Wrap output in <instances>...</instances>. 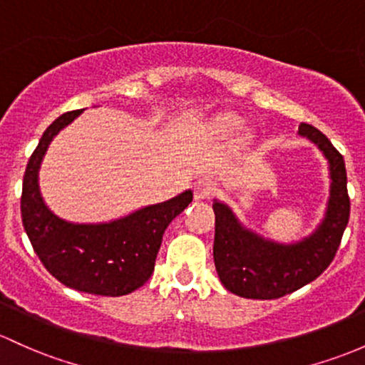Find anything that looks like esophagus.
Listing matches in <instances>:
<instances>
[{"label":"esophagus","mask_w":365,"mask_h":365,"mask_svg":"<svg viewBox=\"0 0 365 365\" xmlns=\"http://www.w3.org/2000/svg\"><path fill=\"white\" fill-rule=\"evenodd\" d=\"M215 195V184L209 179H202L195 186V198L203 200V198H212Z\"/></svg>","instance_id":"34e87169"}]
</instances>
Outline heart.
Masks as SVG:
<instances>
[{"label": "heart", "mask_w": 365, "mask_h": 365, "mask_svg": "<svg viewBox=\"0 0 365 365\" xmlns=\"http://www.w3.org/2000/svg\"><path fill=\"white\" fill-rule=\"evenodd\" d=\"M237 125H238V121L235 118H226V121H225V127H228V128L237 127Z\"/></svg>", "instance_id": "b5f03b06"}]
</instances>
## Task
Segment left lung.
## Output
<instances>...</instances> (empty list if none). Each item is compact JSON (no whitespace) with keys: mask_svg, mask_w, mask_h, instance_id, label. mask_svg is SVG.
Masks as SVG:
<instances>
[{"mask_svg":"<svg viewBox=\"0 0 365 365\" xmlns=\"http://www.w3.org/2000/svg\"><path fill=\"white\" fill-rule=\"evenodd\" d=\"M299 134L324 151L331 167V198L320 228L294 245L262 240L238 225L231 210L214 203V262L222 285L249 299H277L322 275L338 252L343 231L350 219L346 167L343 155L313 125L301 123Z\"/></svg>","mask_w":365,"mask_h":365,"instance_id":"left-lung-1","label":"left lung"}]
</instances>
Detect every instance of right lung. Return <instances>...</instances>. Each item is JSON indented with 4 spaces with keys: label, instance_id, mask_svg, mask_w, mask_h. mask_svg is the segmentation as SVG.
Segmentation results:
<instances>
[{
    "label": "right lung",
    "instance_id": "right-lung-1",
    "mask_svg": "<svg viewBox=\"0 0 365 365\" xmlns=\"http://www.w3.org/2000/svg\"><path fill=\"white\" fill-rule=\"evenodd\" d=\"M83 109L64 113L40 139L22 182L21 214L34 252L50 275L80 292L125 296L148 282L172 219L193 200V191L108 225H71L48 210L38 190V170L46 148Z\"/></svg>",
    "mask_w": 365,
    "mask_h": 365
}]
</instances>
